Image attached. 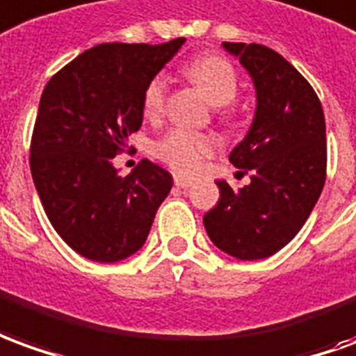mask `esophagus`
<instances>
[{
    "instance_id": "1",
    "label": "esophagus",
    "mask_w": 356,
    "mask_h": 356,
    "mask_svg": "<svg viewBox=\"0 0 356 356\" xmlns=\"http://www.w3.org/2000/svg\"><path fill=\"white\" fill-rule=\"evenodd\" d=\"M174 186H178V188L186 190V188H191V186H193V182H191V180H188V178H182V176H174Z\"/></svg>"
}]
</instances>
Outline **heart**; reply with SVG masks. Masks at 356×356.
<instances>
[{"label":"heart","instance_id":"heart-1","mask_svg":"<svg viewBox=\"0 0 356 356\" xmlns=\"http://www.w3.org/2000/svg\"><path fill=\"white\" fill-rule=\"evenodd\" d=\"M186 76L205 93L209 102L216 105L218 118L230 124L238 118V107L234 99L238 95L239 78L226 57L222 55H203L186 65ZM166 88L168 82L163 74H155L143 90V115L147 118H159L165 111ZM218 149V142L211 134L191 132L184 128H172L161 136L155 143V155L166 166L180 174L197 172L205 159L213 157Z\"/></svg>","mask_w":356,"mask_h":356}]
</instances>
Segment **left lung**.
I'll list each match as a JSON object with an SVG mask.
<instances>
[{"label":"left lung","mask_w":356,"mask_h":356,"mask_svg":"<svg viewBox=\"0 0 356 356\" xmlns=\"http://www.w3.org/2000/svg\"><path fill=\"white\" fill-rule=\"evenodd\" d=\"M257 90L254 120L230 163L251 172L203 216L209 238L224 253L257 261L278 253L303 228L326 182V122L318 95L278 51L261 44L224 42Z\"/></svg>","instance_id":"left-lung-1"}]
</instances>
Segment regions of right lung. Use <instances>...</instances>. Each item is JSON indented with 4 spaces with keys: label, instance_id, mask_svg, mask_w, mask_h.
<instances>
[{
    "label": "right lung",
    "instance_id": "add662e5",
    "mask_svg": "<svg viewBox=\"0 0 356 356\" xmlns=\"http://www.w3.org/2000/svg\"><path fill=\"white\" fill-rule=\"evenodd\" d=\"M166 44H99L47 82L30 142V170L55 232L90 261L117 263L145 243L172 176L149 159L118 176L113 159L143 120V90L174 57Z\"/></svg>",
    "mask_w": 356,
    "mask_h": 356
}]
</instances>
